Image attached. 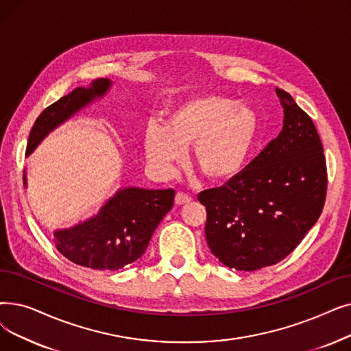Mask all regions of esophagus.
Masks as SVG:
<instances>
[{
  "mask_svg": "<svg viewBox=\"0 0 351 351\" xmlns=\"http://www.w3.org/2000/svg\"><path fill=\"white\" fill-rule=\"evenodd\" d=\"M192 201V197L184 192H178L176 196H175V204L176 205H185V204H189Z\"/></svg>",
  "mask_w": 351,
  "mask_h": 351,
  "instance_id": "1",
  "label": "esophagus"
}]
</instances>
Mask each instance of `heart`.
I'll return each mask as SVG.
<instances>
[{
	"mask_svg": "<svg viewBox=\"0 0 351 351\" xmlns=\"http://www.w3.org/2000/svg\"><path fill=\"white\" fill-rule=\"evenodd\" d=\"M260 132L248 104L221 95L191 97L167 112L163 125L150 123L143 136L145 156L162 176L173 173L192 143V160L212 182H225L245 166Z\"/></svg>",
	"mask_w": 351,
	"mask_h": 351,
	"instance_id": "b5f03b06",
	"label": "heart"
}]
</instances>
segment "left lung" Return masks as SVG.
I'll use <instances>...</instances> for the list:
<instances>
[{
    "mask_svg": "<svg viewBox=\"0 0 351 351\" xmlns=\"http://www.w3.org/2000/svg\"><path fill=\"white\" fill-rule=\"evenodd\" d=\"M282 130L225 185L201 192L210 252L230 268L255 271L280 263L311 230L326 201L323 145L310 116L276 88Z\"/></svg>",
    "mask_w": 351,
    "mask_h": 351,
    "instance_id": "obj_1",
    "label": "left lung"
}]
</instances>
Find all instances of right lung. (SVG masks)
<instances>
[{"label":"right lung","mask_w":351,"mask_h":351,"mask_svg":"<svg viewBox=\"0 0 351 351\" xmlns=\"http://www.w3.org/2000/svg\"><path fill=\"white\" fill-rule=\"evenodd\" d=\"M113 82L96 79L88 87H77L45 109L29 132L27 152L33 150L64 121L86 106L103 99ZM27 188V172L23 175ZM173 189L120 188L91 218L70 228L54 231V243L60 254L71 263L116 271L134 263L146 251L149 241L163 217L173 206Z\"/></svg>","instance_id":"obj_1"}]
</instances>
